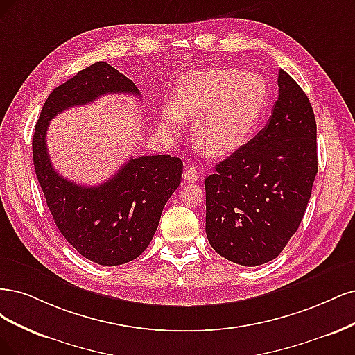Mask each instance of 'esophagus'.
<instances>
[{"label":"esophagus","mask_w":355,"mask_h":355,"mask_svg":"<svg viewBox=\"0 0 355 355\" xmlns=\"http://www.w3.org/2000/svg\"><path fill=\"white\" fill-rule=\"evenodd\" d=\"M182 175H184V181L186 182H194V181H198L200 178L199 171L194 168V166H186Z\"/></svg>","instance_id":"obj_1"}]
</instances>
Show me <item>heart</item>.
Segmentation results:
<instances>
[{"label":"heart","instance_id":"1","mask_svg":"<svg viewBox=\"0 0 355 355\" xmlns=\"http://www.w3.org/2000/svg\"><path fill=\"white\" fill-rule=\"evenodd\" d=\"M264 78L232 67L194 71L180 79L161 128L175 137L181 119L193 121V137L211 155L237 150L255 131L267 107Z\"/></svg>","mask_w":355,"mask_h":355}]
</instances>
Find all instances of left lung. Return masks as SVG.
<instances>
[{
  "mask_svg": "<svg viewBox=\"0 0 355 355\" xmlns=\"http://www.w3.org/2000/svg\"><path fill=\"white\" fill-rule=\"evenodd\" d=\"M277 84L266 127L205 178L209 243L245 267L280 255L302 221L318 169L311 103L282 69Z\"/></svg>",
  "mask_w": 355,
  "mask_h": 355,
  "instance_id": "obj_1",
  "label": "left lung"
}]
</instances>
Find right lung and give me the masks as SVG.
<instances>
[{
	"label": "right lung",
	"instance_id": "obj_1",
	"mask_svg": "<svg viewBox=\"0 0 355 355\" xmlns=\"http://www.w3.org/2000/svg\"><path fill=\"white\" fill-rule=\"evenodd\" d=\"M118 93L140 97L131 79L106 62L85 67L51 91L32 139L33 166L57 228L84 258L106 267L127 264L152 242L165 203L180 186L181 159L131 157L103 184L79 186L55 173L45 134L63 110Z\"/></svg>",
	"mask_w": 355,
	"mask_h": 355
}]
</instances>
